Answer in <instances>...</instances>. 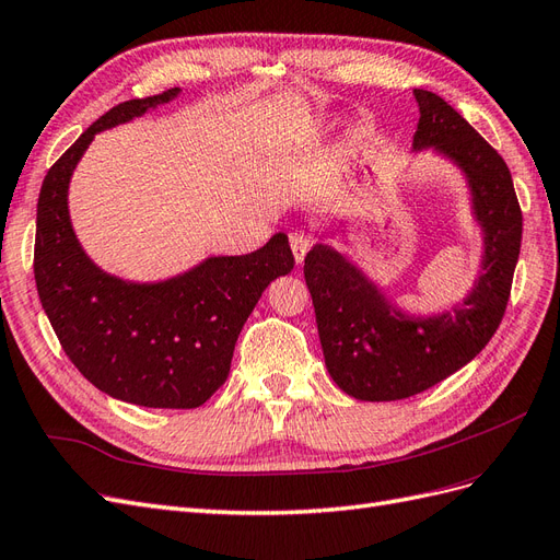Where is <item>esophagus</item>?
Wrapping results in <instances>:
<instances>
[{"label":"esophagus","mask_w":560,"mask_h":560,"mask_svg":"<svg viewBox=\"0 0 560 560\" xmlns=\"http://www.w3.org/2000/svg\"><path fill=\"white\" fill-rule=\"evenodd\" d=\"M290 245H292V252H294V259H296V264L301 266V264H303V259H306V254H308L311 245H313L311 235H308V233H303V231H294V233H290Z\"/></svg>","instance_id":"1"}]
</instances>
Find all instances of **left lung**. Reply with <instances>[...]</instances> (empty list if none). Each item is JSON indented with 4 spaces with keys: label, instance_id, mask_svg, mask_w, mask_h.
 Listing matches in <instances>:
<instances>
[{
    "label": "left lung",
    "instance_id": "8db88e82",
    "mask_svg": "<svg viewBox=\"0 0 560 560\" xmlns=\"http://www.w3.org/2000/svg\"><path fill=\"white\" fill-rule=\"evenodd\" d=\"M413 95L420 109L413 149H434L467 177L483 231L481 276L448 313L420 317L399 311L334 247L319 243L306 254L303 276L327 371L362 401L413 397L477 358L500 327L521 252L523 214L510 167L444 97L422 89Z\"/></svg>",
    "mask_w": 560,
    "mask_h": 560
}]
</instances>
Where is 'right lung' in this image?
I'll return each mask as SVG.
<instances>
[{
  "mask_svg": "<svg viewBox=\"0 0 560 560\" xmlns=\"http://www.w3.org/2000/svg\"><path fill=\"white\" fill-rule=\"evenodd\" d=\"M179 89L112 107L50 165L37 202L35 280L67 358L105 395L149 409H196L224 385L235 341L266 287L294 268L284 233L243 257H210L163 282H126L81 249L70 177L100 130L171 103Z\"/></svg>",
  "mask_w": 560,
  "mask_h": 560,
  "instance_id": "add662e5",
  "label": "right lung"
}]
</instances>
